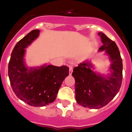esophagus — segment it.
Wrapping results in <instances>:
<instances>
[{
    "instance_id": "34e87169",
    "label": "esophagus",
    "mask_w": 132,
    "mask_h": 132,
    "mask_svg": "<svg viewBox=\"0 0 132 132\" xmlns=\"http://www.w3.org/2000/svg\"><path fill=\"white\" fill-rule=\"evenodd\" d=\"M73 67L72 66H69V74H71L72 73Z\"/></svg>"
}]
</instances>
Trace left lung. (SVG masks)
<instances>
[{"instance_id":"obj_1","label":"left lung","mask_w":132,"mask_h":132,"mask_svg":"<svg viewBox=\"0 0 132 132\" xmlns=\"http://www.w3.org/2000/svg\"><path fill=\"white\" fill-rule=\"evenodd\" d=\"M103 45L100 51L105 50L111 62V74L104 77L96 74L88 62H83L73 69L75 79L76 100L79 105L99 109L107 105L121 88L122 79V61L116 43L103 32H99Z\"/></svg>"}]
</instances>
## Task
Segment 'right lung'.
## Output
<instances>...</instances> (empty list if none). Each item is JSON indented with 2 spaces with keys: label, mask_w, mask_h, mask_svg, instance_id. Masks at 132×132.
<instances>
[{
  "label": "right lung",
  "mask_w": 132,
  "mask_h": 132,
  "mask_svg": "<svg viewBox=\"0 0 132 132\" xmlns=\"http://www.w3.org/2000/svg\"><path fill=\"white\" fill-rule=\"evenodd\" d=\"M39 33L40 30H32L18 42L8 64V76L13 90L20 100L32 106H44L53 103L69 73V67L65 65H44L38 68L25 65V48Z\"/></svg>",
  "instance_id": "1"
}]
</instances>
